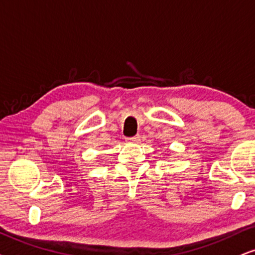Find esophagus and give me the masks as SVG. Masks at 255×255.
<instances>
[{
	"instance_id": "1",
	"label": "esophagus",
	"mask_w": 255,
	"mask_h": 255,
	"mask_svg": "<svg viewBox=\"0 0 255 255\" xmlns=\"http://www.w3.org/2000/svg\"><path fill=\"white\" fill-rule=\"evenodd\" d=\"M127 142H130V143H138V141H140V136L138 135H136V136H133V137H128Z\"/></svg>"
}]
</instances>
